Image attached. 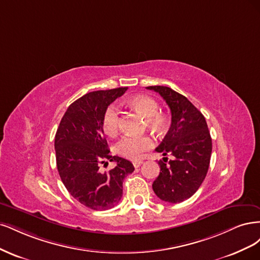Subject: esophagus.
Masks as SVG:
<instances>
[{"label":"esophagus","instance_id":"1","mask_svg":"<svg viewBox=\"0 0 260 260\" xmlns=\"http://www.w3.org/2000/svg\"><path fill=\"white\" fill-rule=\"evenodd\" d=\"M141 164H142V161H134L133 162V165H134V167H135V169H137V167H139Z\"/></svg>","mask_w":260,"mask_h":260}]
</instances>
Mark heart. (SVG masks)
Here are the masks:
<instances>
[{"instance_id": "b5f03b06", "label": "heart", "mask_w": 260, "mask_h": 260, "mask_svg": "<svg viewBox=\"0 0 260 260\" xmlns=\"http://www.w3.org/2000/svg\"><path fill=\"white\" fill-rule=\"evenodd\" d=\"M128 105L146 118L148 127L155 132H162L169 124V116L158 112L156 100L148 95H137L128 99ZM120 112L116 106H109L103 116V128L109 136H113L119 129ZM153 147V140L149 136L125 135L115 145L118 154L128 160H140L145 152Z\"/></svg>"}]
</instances>
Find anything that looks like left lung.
<instances>
[{"mask_svg":"<svg viewBox=\"0 0 260 260\" xmlns=\"http://www.w3.org/2000/svg\"><path fill=\"white\" fill-rule=\"evenodd\" d=\"M160 94L172 113L171 127L155 151L172 154L166 164L158 161L160 174L152 183L162 201L179 203L193 196L202 185L212 154V138L204 115L189 100L166 86H148Z\"/></svg>","mask_w":260,"mask_h":260,"instance_id":"left-lung-1","label":"left lung"}]
</instances>
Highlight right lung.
Instances as JSON below:
<instances>
[{
  "instance_id": "right-lung-1",
  "label": "right lung",
  "mask_w": 260,
  "mask_h": 260,
  "mask_svg": "<svg viewBox=\"0 0 260 260\" xmlns=\"http://www.w3.org/2000/svg\"><path fill=\"white\" fill-rule=\"evenodd\" d=\"M127 87L96 90L85 94L67 109L55 136L57 170L69 193L94 211H106L120 202L123 180L134 172L133 164L110 155L104 135L103 116L106 109ZM105 159L117 165L100 172Z\"/></svg>"
}]
</instances>
